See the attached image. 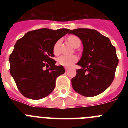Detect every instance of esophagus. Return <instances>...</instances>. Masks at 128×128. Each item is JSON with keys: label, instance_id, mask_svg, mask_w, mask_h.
Wrapping results in <instances>:
<instances>
[{"label": "esophagus", "instance_id": "obj_1", "mask_svg": "<svg viewBox=\"0 0 128 128\" xmlns=\"http://www.w3.org/2000/svg\"><path fill=\"white\" fill-rule=\"evenodd\" d=\"M68 70H69V68H68V67H65V70L68 71Z\"/></svg>", "mask_w": 128, "mask_h": 128}]
</instances>
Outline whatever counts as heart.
<instances>
[{"instance_id":"heart-1","label":"heart","mask_w":128,"mask_h":128,"mask_svg":"<svg viewBox=\"0 0 128 128\" xmlns=\"http://www.w3.org/2000/svg\"><path fill=\"white\" fill-rule=\"evenodd\" d=\"M68 40L70 44L72 45L74 47L78 45V44L81 43V40L78 37L76 36H70L68 38ZM61 42L60 40H58L56 42V44H54V48H53V52L55 55H58L60 52V46ZM78 60V58L74 55H62L60 57H59L58 58V62L60 65H62L64 66H70L73 64V63H76Z\"/></svg>"}]
</instances>
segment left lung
I'll return each instance as SVG.
<instances>
[{"instance_id": "obj_1", "label": "left lung", "mask_w": 128, "mask_h": 128, "mask_svg": "<svg viewBox=\"0 0 128 128\" xmlns=\"http://www.w3.org/2000/svg\"><path fill=\"white\" fill-rule=\"evenodd\" d=\"M69 34L80 38L82 43V57L77 65L72 86L77 93L94 97L104 92L112 83L118 60L115 47L108 38L94 29H77Z\"/></svg>"}]
</instances>
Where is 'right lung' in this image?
Masks as SVG:
<instances>
[{
    "instance_id": "1",
    "label": "right lung",
    "mask_w": 128,
    "mask_h": 128,
    "mask_svg": "<svg viewBox=\"0 0 128 128\" xmlns=\"http://www.w3.org/2000/svg\"><path fill=\"white\" fill-rule=\"evenodd\" d=\"M69 30L38 29L27 32L16 42L10 56V74L24 97L38 100L54 90L56 79L65 70L62 65H55L53 48Z\"/></svg>"
}]
</instances>
